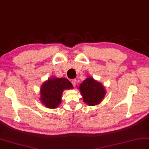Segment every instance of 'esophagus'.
Listing matches in <instances>:
<instances>
[{
    "label": "esophagus",
    "instance_id": "obj_1",
    "mask_svg": "<svg viewBox=\"0 0 149 149\" xmlns=\"http://www.w3.org/2000/svg\"><path fill=\"white\" fill-rule=\"evenodd\" d=\"M77 80H75V79H74V80H72V81H71V82H72V85H73V86L74 87H75L76 86V85H77Z\"/></svg>",
    "mask_w": 149,
    "mask_h": 149
}]
</instances>
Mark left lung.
<instances>
[{"label":"left lung","instance_id":"left-lung-1","mask_svg":"<svg viewBox=\"0 0 149 149\" xmlns=\"http://www.w3.org/2000/svg\"><path fill=\"white\" fill-rule=\"evenodd\" d=\"M84 102L89 106H95L102 102L106 94L103 84L92 77H88L80 84L79 87Z\"/></svg>","mask_w":149,"mask_h":149}]
</instances>
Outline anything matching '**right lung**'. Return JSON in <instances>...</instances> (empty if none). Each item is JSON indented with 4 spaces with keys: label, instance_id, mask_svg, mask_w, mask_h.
I'll return each mask as SVG.
<instances>
[{
    "label": "right lung",
    "instance_id": "1",
    "mask_svg": "<svg viewBox=\"0 0 149 149\" xmlns=\"http://www.w3.org/2000/svg\"><path fill=\"white\" fill-rule=\"evenodd\" d=\"M71 82L65 78L53 77L44 82L40 86V100L48 109H56L61 103L63 92L72 89Z\"/></svg>",
    "mask_w": 149,
    "mask_h": 149
}]
</instances>
